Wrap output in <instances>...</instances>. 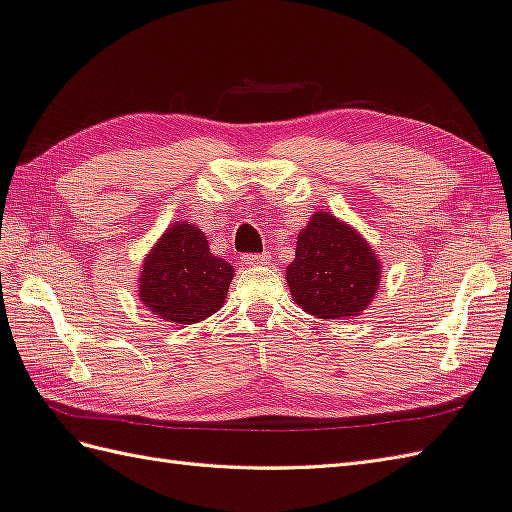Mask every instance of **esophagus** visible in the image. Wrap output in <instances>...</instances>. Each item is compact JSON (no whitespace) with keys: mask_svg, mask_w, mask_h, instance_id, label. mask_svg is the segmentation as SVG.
Returning <instances> with one entry per match:
<instances>
[{"mask_svg":"<svg viewBox=\"0 0 512 512\" xmlns=\"http://www.w3.org/2000/svg\"><path fill=\"white\" fill-rule=\"evenodd\" d=\"M240 261L244 266H266L270 264V255L268 253H261V255H251V253H244L240 257Z\"/></svg>","mask_w":512,"mask_h":512,"instance_id":"obj_1","label":"esophagus"}]
</instances>
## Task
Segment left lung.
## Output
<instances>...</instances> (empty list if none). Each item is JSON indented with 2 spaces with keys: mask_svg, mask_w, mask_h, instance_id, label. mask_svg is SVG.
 Masks as SVG:
<instances>
[{
  "mask_svg": "<svg viewBox=\"0 0 512 512\" xmlns=\"http://www.w3.org/2000/svg\"><path fill=\"white\" fill-rule=\"evenodd\" d=\"M285 274L300 307L311 316L339 320L370 305L381 264L355 229L329 212H318L298 233L296 257Z\"/></svg>",
  "mask_w": 512,
  "mask_h": 512,
  "instance_id": "left-lung-1",
  "label": "left lung"
}]
</instances>
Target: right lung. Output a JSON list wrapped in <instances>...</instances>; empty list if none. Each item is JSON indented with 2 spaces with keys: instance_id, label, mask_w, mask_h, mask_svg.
Segmentation results:
<instances>
[{
  "instance_id": "add662e5",
  "label": "right lung",
  "mask_w": 512,
  "mask_h": 512,
  "mask_svg": "<svg viewBox=\"0 0 512 512\" xmlns=\"http://www.w3.org/2000/svg\"><path fill=\"white\" fill-rule=\"evenodd\" d=\"M231 279L233 266L209 253L201 229L173 225L144 261L140 300L162 320L194 324L222 307Z\"/></svg>"
}]
</instances>
